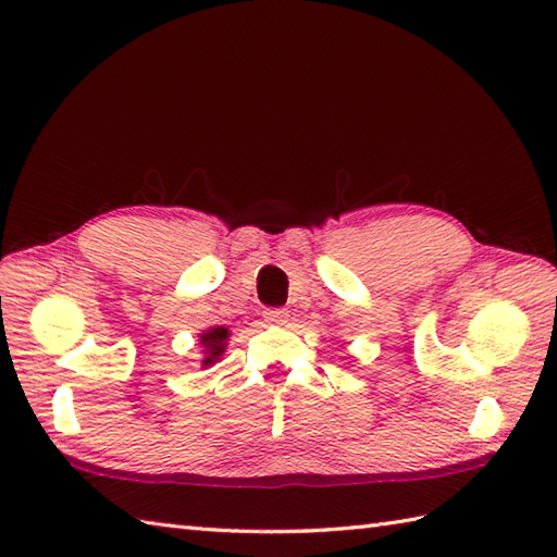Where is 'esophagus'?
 <instances>
[{"instance_id": "34e87169", "label": "esophagus", "mask_w": 557, "mask_h": 557, "mask_svg": "<svg viewBox=\"0 0 557 557\" xmlns=\"http://www.w3.org/2000/svg\"><path fill=\"white\" fill-rule=\"evenodd\" d=\"M263 318H265V323H270V325H285L287 318H289V311L287 309H265Z\"/></svg>"}]
</instances>
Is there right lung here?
Masks as SVG:
<instances>
[{"mask_svg": "<svg viewBox=\"0 0 557 557\" xmlns=\"http://www.w3.org/2000/svg\"><path fill=\"white\" fill-rule=\"evenodd\" d=\"M227 339H230V330L224 325L210 327L203 335H200V347H203V369L220 361L224 349H227Z\"/></svg>", "mask_w": 557, "mask_h": 557, "instance_id": "right-lung-1", "label": "right lung"}]
</instances>
